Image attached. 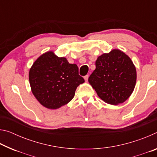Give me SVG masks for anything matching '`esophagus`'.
<instances>
[{
    "mask_svg": "<svg viewBox=\"0 0 157 157\" xmlns=\"http://www.w3.org/2000/svg\"><path fill=\"white\" fill-rule=\"evenodd\" d=\"M89 75H86V76H84V79H85V81L86 82H87L88 81V79H89Z\"/></svg>",
    "mask_w": 157,
    "mask_h": 157,
    "instance_id": "34e87169",
    "label": "esophagus"
}]
</instances>
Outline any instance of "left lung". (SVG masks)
Wrapping results in <instances>:
<instances>
[{"instance_id":"left-lung-1","label":"left lung","mask_w":157,"mask_h":157,"mask_svg":"<svg viewBox=\"0 0 157 157\" xmlns=\"http://www.w3.org/2000/svg\"><path fill=\"white\" fill-rule=\"evenodd\" d=\"M136 82V67L128 55L118 49L98 57L95 69L89 78V84L100 98L113 105L128 99Z\"/></svg>"}]
</instances>
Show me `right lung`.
Segmentation results:
<instances>
[{"label":"right lung","instance_id":"obj_1","mask_svg":"<svg viewBox=\"0 0 157 157\" xmlns=\"http://www.w3.org/2000/svg\"><path fill=\"white\" fill-rule=\"evenodd\" d=\"M31 91L41 105L56 109L73 99L77 87L84 82L78 67L52 51L41 55L29 71Z\"/></svg>","mask_w":157,"mask_h":157}]
</instances>
